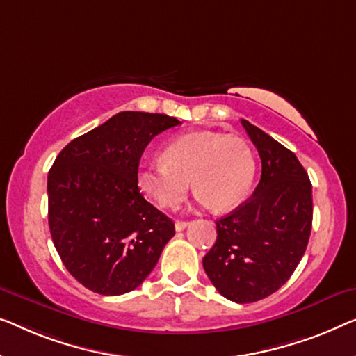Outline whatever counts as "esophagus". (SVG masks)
<instances>
[{
	"mask_svg": "<svg viewBox=\"0 0 356 356\" xmlns=\"http://www.w3.org/2000/svg\"><path fill=\"white\" fill-rule=\"evenodd\" d=\"M188 225H189V221L178 220V221H175V229H177V231H183L184 228H186Z\"/></svg>",
	"mask_w": 356,
	"mask_h": 356,
	"instance_id": "obj_1",
	"label": "esophagus"
}]
</instances>
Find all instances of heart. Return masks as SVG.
Masks as SVG:
<instances>
[{
  "label": "heart",
  "instance_id": "b5f03b06",
  "mask_svg": "<svg viewBox=\"0 0 356 356\" xmlns=\"http://www.w3.org/2000/svg\"><path fill=\"white\" fill-rule=\"evenodd\" d=\"M162 157L163 161L143 162L136 183L163 209L177 207L193 183L200 202L225 212L238 207L254 183V152L249 143L234 135L188 133L170 143Z\"/></svg>",
  "mask_w": 356,
  "mask_h": 356
}]
</instances>
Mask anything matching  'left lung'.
<instances>
[{
	"instance_id": "1",
	"label": "left lung",
	"mask_w": 356,
	"mask_h": 356,
	"mask_svg": "<svg viewBox=\"0 0 356 356\" xmlns=\"http://www.w3.org/2000/svg\"><path fill=\"white\" fill-rule=\"evenodd\" d=\"M261 159L254 194L216 220V241L202 265L221 296L252 303L276 292L292 276L312 233L308 173L296 154L247 120H241Z\"/></svg>"
}]
</instances>
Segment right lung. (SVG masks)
I'll return each mask as SVG.
<instances>
[{
  "instance_id": "add662e5",
  "label": "right lung",
  "mask_w": 356,
  "mask_h": 356,
  "mask_svg": "<svg viewBox=\"0 0 356 356\" xmlns=\"http://www.w3.org/2000/svg\"><path fill=\"white\" fill-rule=\"evenodd\" d=\"M175 117L118 112L59 152L48 173V221L72 276L101 296L136 289L175 236L173 221L143 197L136 172Z\"/></svg>"
}]
</instances>
